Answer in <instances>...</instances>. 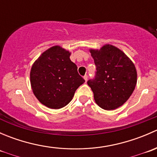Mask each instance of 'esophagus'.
Segmentation results:
<instances>
[{
    "mask_svg": "<svg viewBox=\"0 0 157 157\" xmlns=\"http://www.w3.org/2000/svg\"><path fill=\"white\" fill-rule=\"evenodd\" d=\"M83 79H84L85 82H86V81H87V80H88V77H87V75H85L84 77H83Z\"/></svg>",
    "mask_w": 157,
    "mask_h": 157,
    "instance_id": "esophagus-1",
    "label": "esophagus"
}]
</instances>
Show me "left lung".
Masks as SVG:
<instances>
[{
    "instance_id": "left-lung-1",
    "label": "left lung",
    "mask_w": 157,
    "mask_h": 157,
    "mask_svg": "<svg viewBox=\"0 0 157 157\" xmlns=\"http://www.w3.org/2000/svg\"><path fill=\"white\" fill-rule=\"evenodd\" d=\"M96 67L94 80L87 84L96 103L105 110H114L129 99L137 84L134 64L114 45L106 44L100 49H90Z\"/></svg>"
}]
</instances>
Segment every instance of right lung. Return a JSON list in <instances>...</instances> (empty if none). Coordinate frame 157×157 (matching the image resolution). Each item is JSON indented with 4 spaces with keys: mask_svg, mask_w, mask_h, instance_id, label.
<instances>
[{
    "mask_svg": "<svg viewBox=\"0 0 157 157\" xmlns=\"http://www.w3.org/2000/svg\"><path fill=\"white\" fill-rule=\"evenodd\" d=\"M70 55L69 51L55 45L45 51L32 66V90L38 100L49 109L67 105L77 89L85 82Z\"/></svg>",
    "mask_w": 157,
    "mask_h": 157,
    "instance_id": "obj_1",
    "label": "right lung"
}]
</instances>
